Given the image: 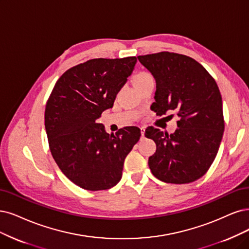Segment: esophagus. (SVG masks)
Listing matches in <instances>:
<instances>
[{"label": "esophagus", "mask_w": 249, "mask_h": 249, "mask_svg": "<svg viewBox=\"0 0 249 249\" xmlns=\"http://www.w3.org/2000/svg\"><path fill=\"white\" fill-rule=\"evenodd\" d=\"M144 132H145V128L142 127L141 128V133H142V139H144Z\"/></svg>", "instance_id": "34e87169"}]
</instances>
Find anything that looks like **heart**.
Masks as SVG:
<instances>
[{
  "mask_svg": "<svg viewBox=\"0 0 249 249\" xmlns=\"http://www.w3.org/2000/svg\"><path fill=\"white\" fill-rule=\"evenodd\" d=\"M151 79H153L151 73L142 71V72H139V73H137V75H136V76L134 77V79H133V82H134V85L137 87V86H140V85L143 84V83H145L146 81H149V80H151Z\"/></svg>",
  "mask_w": 249,
  "mask_h": 249,
  "instance_id": "1",
  "label": "heart"
}]
</instances>
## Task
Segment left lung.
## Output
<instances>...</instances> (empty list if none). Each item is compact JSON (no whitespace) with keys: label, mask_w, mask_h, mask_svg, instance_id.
Listing matches in <instances>:
<instances>
[{"label":"left lung","mask_w":249,"mask_h":249,"mask_svg":"<svg viewBox=\"0 0 249 249\" xmlns=\"http://www.w3.org/2000/svg\"><path fill=\"white\" fill-rule=\"evenodd\" d=\"M137 58L156 81L154 112L163 116L176 110L179 118L178 128L170 135L153 127L145 130V136L157 145L149 158L150 169L164 182L195 181L214 161L224 134L223 101L216 82L186 55L159 52Z\"/></svg>","instance_id":"left-lung-1"}]
</instances>
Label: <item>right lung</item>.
<instances>
[{
	"instance_id": "right-lung-1",
	"label": "right lung",
	"mask_w": 249,
	"mask_h": 249,
	"mask_svg": "<svg viewBox=\"0 0 249 249\" xmlns=\"http://www.w3.org/2000/svg\"><path fill=\"white\" fill-rule=\"evenodd\" d=\"M135 63L134 56L87 60L64 72L49 96L45 128L51 154L64 176L82 189L116 186L126 156L140 141L139 127L108 134L96 123L104 110L113 107Z\"/></svg>"
}]
</instances>
